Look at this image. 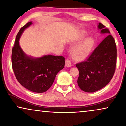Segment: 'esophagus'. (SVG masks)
<instances>
[{"mask_svg": "<svg viewBox=\"0 0 126 126\" xmlns=\"http://www.w3.org/2000/svg\"><path fill=\"white\" fill-rule=\"evenodd\" d=\"M65 66L67 67H71L72 66L71 62L69 59H67L65 60Z\"/></svg>", "mask_w": 126, "mask_h": 126, "instance_id": "obj_1", "label": "esophagus"}]
</instances>
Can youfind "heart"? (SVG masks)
I'll return each mask as SVG.
<instances>
[{
	"mask_svg": "<svg viewBox=\"0 0 126 126\" xmlns=\"http://www.w3.org/2000/svg\"><path fill=\"white\" fill-rule=\"evenodd\" d=\"M85 34L86 32L82 31L80 34L78 36L77 40H80L85 36ZM93 45L94 40L93 38L87 37L83 40L73 49L72 55L73 59L77 61H82L85 59L89 55Z\"/></svg>",
	"mask_w": 126,
	"mask_h": 126,
	"instance_id": "heart-1",
	"label": "heart"
}]
</instances>
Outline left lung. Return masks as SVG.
Instances as JSON below:
<instances>
[{
  "label": "left lung",
  "instance_id": "obj_1",
  "mask_svg": "<svg viewBox=\"0 0 126 126\" xmlns=\"http://www.w3.org/2000/svg\"><path fill=\"white\" fill-rule=\"evenodd\" d=\"M101 33L109 34L85 61L77 64V84L82 90L94 93L105 87L113 77L117 63V47L109 29L99 23Z\"/></svg>",
  "mask_w": 126,
  "mask_h": 126
}]
</instances>
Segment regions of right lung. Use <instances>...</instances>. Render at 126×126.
I'll list each match as a JSON object with an SVG mask.
<instances>
[{"instance_id":"right-lung-1","label":"right lung","mask_w":126,"mask_h":126,"mask_svg":"<svg viewBox=\"0 0 126 126\" xmlns=\"http://www.w3.org/2000/svg\"><path fill=\"white\" fill-rule=\"evenodd\" d=\"M32 24V22L27 23L18 33L12 51V65L20 84L31 91L41 93L51 86L57 74L64 68L65 58L52 55L35 58L23 52L19 45L20 37Z\"/></svg>"}]
</instances>
